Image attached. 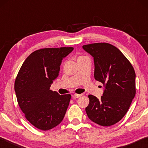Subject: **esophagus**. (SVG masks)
I'll list each match as a JSON object with an SVG mask.
<instances>
[{"mask_svg":"<svg viewBox=\"0 0 148 148\" xmlns=\"http://www.w3.org/2000/svg\"><path fill=\"white\" fill-rule=\"evenodd\" d=\"M82 94H74V96H73V97L74 98H76V99H77V98H79L80 97L82 96Z\"/></svg>","mask_w":148,"mask_h":148,"instance_id":"1","label":"esophagus"}]
</instances>
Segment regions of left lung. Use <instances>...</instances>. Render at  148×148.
<instances>
[{
  "label": "left lung",
  "instance_id": "8db88e82",
  "mask_svg": "<svg viewBox=\"0 0 148 148\" xmlns=\"http://www.w3.org/2000/svg\"><path fill=\"white\" fill-rule=\"evenodd\" d=\"M83 49L93 57L95 79L103 84L101 99L89 95L86 108L89 118L104 127L119 121L128 111L136 94V74L121 51L108 43L84 45Z\"/></svg>",
  "mask_w": 148,
  "mask_h": 148
}]
</instances>
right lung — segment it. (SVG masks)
Masks as SVG:
<instances>
[{
  "label": "right lung",
  "mask_w": 148,
  "mask_h": 148,
  "mask_svg": "<svg viewBox=\"0 0 148 148\" xmlns=\"http://www.w3.org/2000/svg\"><path fill=\"white\" fill-rule=\"evenodd\" d=\"M72 47L44 48L29 55L15 81L17 102L26 119L42 131L53 129L63 119L71 95L50 90L59 76L62 59Z\"/></svg>",
  "instance_id": "1"
}]
</instances>
